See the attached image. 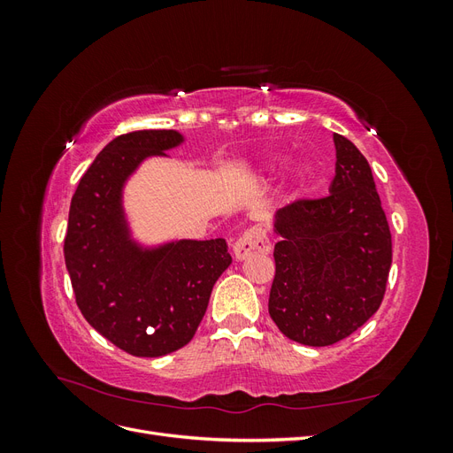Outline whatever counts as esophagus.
<instances>
[{"label": "esophagus", "instance_id": "obj_1", "mask_svg": "<svg viewBox=\"0 0 453 453\" xmlns=\"http://www.w3.org/2000/svg\"><path fill=\"white\" fill-rule=\"evenodd\" d=\"M257 253H270V240L266 236V232L263 226H251L245 234L236 242L234 245V258L236 260H245L251 255Z\"/></svg>", "mask_w": 453, "mask_h": 453}]
</instances>
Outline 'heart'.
I'll return each mask as SVG.
<instances>
[{
    "instance_id": "obj_1",
    "label": "heart",
    "mask_w": 453,
    "mask_h": 453,
    "mask_svg": "<svg viewBox=\"0 0 453 453\" xmlns=\"http://www.w3.org/2000/svg\"><path fill=\"white\" fill-rule=\"evenodd\" d=\"M273 168H276V162H270L268 166H266L268 172H273ZM310 173H311V164L310 162H306V160L296 162L295 166H293V170H291V183H295V185L304 183L308 180Z\"/></svg>"
}]
</instances>
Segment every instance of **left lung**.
Masks as SVG:
<instances>
[{
    "instance_id": "8db88e82",
    "label": "left lung",
    "mask_w": 453,
    "mask_h": 453,
    "mask_svg": "<svg viewBox=\"0 0 453 453\" xmlns=\"http://www.w3.org/2000/svg\"><path fill=\"white\" fill-rule=\"evenodd\" d=\"M336 175L321 200L295 202L273 215L276 276L268 311L298 344L333 346L381 304L391 268V232L361 150L340 134Z\"/></svg>"
}]
</instances>
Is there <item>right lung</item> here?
Returning <instances> with one entry per match:
<instances>
[{"instance_id":"add662e5","label":"right lung","mask_w":453,"mask_h":453,"mask_svg":"<svg viewBox=\"0 0 453 453\" xmlns=\"http://www.w3.org/2000/svg\"><path fill=\"white\" fill-rule=\"evenodd\" d=\"M177 130H140L109 142L81 177L64 240L65 268L85 319L135 357L188 344L232 257L225 238L143 242L125 205L147 158L185 143Z\"/></svg>"}]
</instances>
